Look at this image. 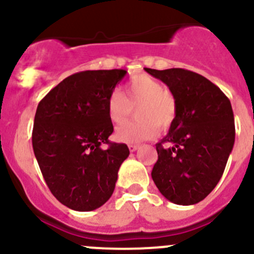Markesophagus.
I'll return each instance as SVG.
<instances>
[{"mask_svg": "<svg viewBox=\"0 0 254 254\" xmlns=\"http://www.w3.org/2000/svg\"><path fill=\"white\" fill-rule=\"evenodd\" d=\"M137 148H139V145H135V143H130V145H129L130 152H135Z\"/></svg>", "mask_w": 254, "mask_h": 254, "instance_id": "esophagus-1", "label": "esophagus"}]
</instances>
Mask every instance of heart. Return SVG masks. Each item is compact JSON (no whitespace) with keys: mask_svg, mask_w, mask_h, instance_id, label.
Listing matches in <instances>:
<instances>
[{"mask_svg":"<svg viewBox=\"0 0 254 254\" xmlns=\"http://www.w3.org/2000/svg\"><path fill=\"white\" fill-rule=\"evenodd\" d=\"M136 107L137 119L115 129V139L127 143H137L155 139L161 129L166 130L177 118V101L171 92L156 78L147 75L135 76L127 86V97L115 89L107 99V115L113 124L125 122Z\"/></svg>","mask_w":254,"mask_h":254,"instance_id":"obj_1","label":"heart"}]
</instances>
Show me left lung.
Instances as JSON below:
<instances>
[{"label": "left lung", "instance_id": "1", "mask_svg": "<svg viewBox=\"0 0 254 254\" xmlns=\"http://www.w3.org/2000/svg\"><path fill=\"white\" fill-rule=\"evenodd\" d=\"M177 101V118L156 143L158 160L153 182L166 199L193 205L216 187L235 143V119L230 99L209 79L184 68L152 70Z\"/></svg>", "mask_w": 254, "mask_h": 254}]
</instances>
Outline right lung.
<instances>
[{
  "mask_svg": "<svg viewBox=\"0 0 254 254\" xmlns=\"http://www.w3.org/2000/svg\"><path fill=\"white\" fill-rule=\"evenodd\" d=\"M125 70L82 71L66 77L39 102L32 143L53 195L76 211H91L112 196L118 171L129 156L111 142L107 99ZM107 143L108 149H102Z\"/></svg>",
  "mask_w": 254,
  "mask_h": 254,
  "instance_id": "obj_1",
  "label": "right lung"
}]
</instances>
